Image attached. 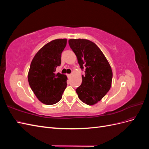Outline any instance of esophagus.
<instances>
[{
  "label": "esophagus",
  "mask_w": 149,
  "mask_h": 149,
  "mask_svg": "<svg viewBox=\"0 0 149 149\" xmlns=\"http://www.w3.org/2000/svg\"><path fill=\"white\" fill-rule=\"evenodd\" d=\"M67 76H68V78H70V76H71V74H67Z\"/></svg>",
  "instance_id": "34e87169"
}]
</instances>
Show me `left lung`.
I'll use <instances>...</instances> for the list:
<instances>
[{
	"instance_id": "8db88e82",
	"label": "left lung",
	"mask_w": 149,
	"mask_h": 149,
	"mask_svg": "<svg viewBox=\"0 0 149 149\" xmlns=\"http://www.w3.org/2000/svg\"><path fill=\"white\" fill-rule=\"evenodd\" d=\"M69 45L77 57L81 69L85 68L82 83L76 88L79 100L95 104L109 91L112 71L109 62L96 45L86 39H70Z\"/></svg>"
}]
</instances>
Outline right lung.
Here are the masks:
<instances>
[{
  "mask_svg": "<svg viewBox=\"0 0 149 149\" xmlns=\"http://www.w3.org/2000/svg\"><path fill=\"white\" fill-rule=\"evenodd\" d=\"M66 39L54 40L44 45L31 61L28 74L30 86L40 101L47 105L55 104L61 100L66 88L65 74L55 73L61 65V53Z\"/></svg>",
  "mask_w": 149,
  "mask_h": 149,
  "instance_id": "right-lung-1",
  "label": "right lung"
}]
</instances>
